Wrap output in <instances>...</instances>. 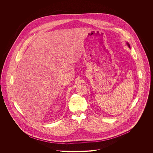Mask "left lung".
I'll list each match as a JSON object with an SVG mask.
<instances>
[{"label": "left lung", "mask_w": 153, "mask_h": 153, "mask_svg": "<svg viewBox=\"0 0 153 153\" xmlns=\"http://www.w3.org/2000/svg\"><path fill=\"white\" fill-rule=\"evenodd\" d=\"M127 45L128 46V47H129V48H130V44H128V43H127Z\"/></svg>", "instance_id": "8db88e82"}]
</instances>
